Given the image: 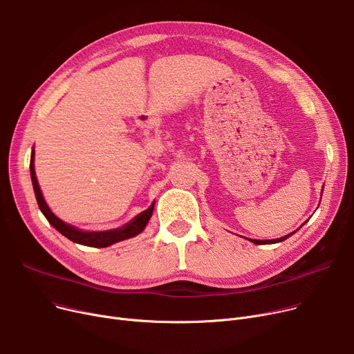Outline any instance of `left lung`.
I'll list each match as a JSON object with an SVG mask.
<instances>
[{"label":"left lung","mask_w":354,"mask_h":354,"mask_svg":"<svg viewBox=\"0 0 354 354\" xmlns=\"http://www.w3.org/2000/svg\"><path fill=\"white\" fill-rule=\"evenodd\" d=\"M295 233V232H293ZM293 233H290V234H286V236H283V238H279V239H272V241H256V239H252L250 242H253V243H256V245H270V243H277V242H283V241H286L288 238H290Z\"/></svg>","instance_id":"left-lung-1"}]
</instances>
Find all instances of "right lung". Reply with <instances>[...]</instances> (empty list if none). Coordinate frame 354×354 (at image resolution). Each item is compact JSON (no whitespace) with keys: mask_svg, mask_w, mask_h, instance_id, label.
I'll return each instance as SVG.
<instances>
[{"mask_svg":"<svg viewBox=\"0 0 354 354\" xmlns=\"http://www.w3.org/2000/svg\"><path fill=\"white\" fill-rule=\"evenodd\" d=\"M30 169H31V179H32V186H34V192H35V198L38 202V206L41 209V212L44 214V216L48 221L59 233H62L65 238H68L69 241H73L75 243L80 245H85V246H91V248H106L111 246L116 242H121L129 238L136 236L140 232H142L148 223V221L152 216L153 212V206L155 203H152L147 210H144L142 214H139L132 222H129L128 225L115 229V230H106V232H82L78 230L77 227L66 225L65 222H62L61 219H58L53 212L50 210L48 205L44 201V196L41 194L39 185L37 182V176H35V171H34V152L31 155V163H30Z\"/></svg>","mask_w":354,"mask_h":354,"instance_id":"add662e5","label":"right lung"}]
</instances>
